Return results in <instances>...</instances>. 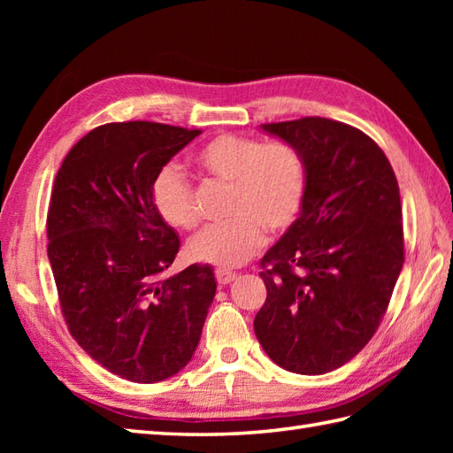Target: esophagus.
<instances>
[{"instance_id":"34e87169","label":"esophagus","mask_w":453,"mask_h":453,"mask_svg":"<svg viewBox=\"0 0 453 453\" xmlns=\"http://www.w3.org/2000/svg\"><path fill=\"white\" fill-rule=\"evenodd\" d=\"M237 278V274L235 273H229V271H216V280H218V284H221V286H226V284H232L234 280Z\"/></svg>"}]
</instances>
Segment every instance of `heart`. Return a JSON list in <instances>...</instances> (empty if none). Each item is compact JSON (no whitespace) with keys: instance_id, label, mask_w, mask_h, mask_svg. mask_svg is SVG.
Masks as SVG:
<instances>
[{"instance_id":"heart-1","label":"heart","mask_w":453,"mask_h":453,"mask_svg":"<svg viewBox=\"0 0 453 453\" xmlns=\"http://www.w3.org/2000/svg\"><path fill=\"white\" fill-rule=\"evenodd\" d=\"M196 165L232 182L226 224L208 226L190 239L188 257L218 268H235L265 243V229L282 234L302 210L305 161L288 142L261 143L239 134H218L195 156ZM153 204L167 224L192 229L198 211L192 187L177 169L165 167L153 180Z\"/></svg>"}]
</instances>
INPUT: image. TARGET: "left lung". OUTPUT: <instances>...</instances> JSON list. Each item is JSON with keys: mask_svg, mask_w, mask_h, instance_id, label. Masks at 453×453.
<instances>
[{"mask_svg": "<svg viewBox=\"0 0 453 453\" xmlns=\"http://www.w3.org/2000/svg\"><path fill=\"white\" fill-rule=\"evenodd\" d=\"M305 161L300 216L263 257L266 302L255 317L280 368H341L378 331L405 261L395 173L370 136L321 117L261 124Z\"/></svg>", "mask_w": 453, "mask_h": 453, "instance_id": "left-lung-1", "label": "left lung"}]
</instances>
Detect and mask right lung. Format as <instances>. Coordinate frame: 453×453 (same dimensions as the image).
<instances>
[{
	"mask_svg": "<svg viewBox=\"0 0 453 453\" xmlns=\"http://www.w3.org/2000/svg\"><path fill=\"white\" fill-rule=\"evenodd\" d=\"M200 130L112 122L67 153L46 218L48 258L67 329L103 368L163 381L195 354L216 296L214 268L165 278L179 235L153 204V180Z\"/></svg>",
	"mask_w": 453,
	"mask_h": 453,
	"instance_id": "obj_1",
	"label": "right lung"
}]
</instances>
